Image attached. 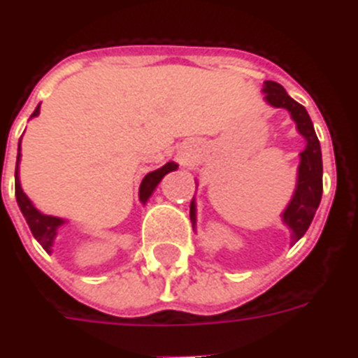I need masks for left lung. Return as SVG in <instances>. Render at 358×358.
I'll list each match as a JSON object with an SVG mask.
<instances>
[{"label":"left lung","mask_w":358,"mask_h":358,"mask_svg":"<svg viewBox=\"0 0 358 358\" xmlns=\"http://www.w3.org/2000/svg\"><path fill=\"white\" fill-rule=\"evenodd\" d=\"M264 101L274 106V108H285L290 113V117L296 123V129L307 141L303 152H300V165H298V180L292 199L281 213L283 224L290 229V246L296 245L298 241L309 229L310 222L315 219V213L322 200V149L320 141L316 138L315 127L310 121L307 110L300 103H296L290 97L281 84L266 80L263 88ZM191 222L193 229L196 226V204L194 199L191 200Z\"/></svg>","instance_id":"1"}]
</instances>
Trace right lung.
<instances>
[{"instance_id": "add662e5", "label": "right lung", "mask_w": 358, "mask_h": 358, "mask_svg": "<svg viewBox=\"0 0 358 358\" xmlns=\"http://www.w3.org/2000/svg\"><path fill=\"white\" fill-rule=\"evenodd\" d=\"M38 113H40V104H38L31 117H36ZM20 158H22V152H20L18 143V159H16V202H18L20 211H22L25 220H27L29 229H31V234L34 235V239L42 245V248L45 250L48 254H51V252H53V243L55 239H57L58 228H60L66 220L60 219V217H53V215L42 213L40 209L34 208V204L29 200L27 194L23 193L22 184H20ZM176 169H178V164L169 162V164H165L164 167H159V169L147 174V176L141 180V185H139V200L145 204V202L150 199V194L154 193V189L158 187V184L162 182V178H164L165 174Z\"/></svg>"}]
</instances>
